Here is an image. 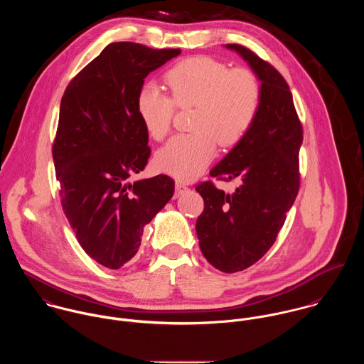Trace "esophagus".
Returning a JSON list of instances; mask_svg holds the SVG:
<instances>
[{
  "instance_id": "obj_1",
  "label": "esophagus",
  "mask_w": 364,
  "mask_h": 364,
  "mask_svg": "<svg viewBox=\"0 0 364 364\" xmlns=\"http://www.w3.org/2000/svg\"><path fill=\"white\" fill-rule=\"evenodd\" d=\"M188 191V186L186 183L181 182V181H176L175 183V198H179L182 193H185Z\"/></svg>"
}]
</instances>
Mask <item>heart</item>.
Instances as JSON below:
<instances>
[{
    "label": "heart",
    "instance_id": "obj_1",
    "mask_svg": "<svg viewBox=\"0 0 364 364\" xmlns=\"http://www.w3.org/2000/svg\"><path fill=\"white\" fill-rule=\"evenodd\" d=\"M171 95L144 85L136 100L147 133L162 140L172 127L176 107H193L189 134L171 139L156 154V166L178 179L198 176L220 147L238 144L254 126L262 102L258 77L248 68H230L208 55L186 58L165 75Z\"/></svg>",
    "mask_w": 364,
    "mask_h": 364
}]
</instances>
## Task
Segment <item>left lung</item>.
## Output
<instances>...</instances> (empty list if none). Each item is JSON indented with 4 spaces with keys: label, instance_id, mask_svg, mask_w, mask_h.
Returning <instances> with one entry per match:
<instances>
[{
    "label": "left lung",
    "instance_id": "left-lung-1",
    "mask_svg": "<svg viewBox=\"0 0 364 364\" xmlns=\"http://www.w3.org/2000/svg\"><path fill=\"white\" fill-rule=\"evenodd\" d=\"M227 48L240 53L257 73L262 102L248 134L210 171L213 178L238 179L241 185L232 193L217 189L211 181L196 186L205 200L196 234L208 263L234 273L270 250L297 198L303 124L283 75L242 45Z\"/></svg>",
    "mask_w": 364,
    "mask_h": 364
}]
</instances>
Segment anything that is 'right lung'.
<instances>
[{
    "label": "right lung",
    "instance_id": "right-lung-1",
    "mask_svg": "<svg viewBox=\"0 0 364 364\" xmlns=\"http://www.w3.org/2000/svg\"><path fill=\"white\" fill-rule=\"evenodd\" d=\"M179 53L110 43L61 98L52 147L61 206L82 250L107 269H119L137 254L144 225L175 191L168 175L127 179L146 168L151 154L137 95L144 78Z\"/></svg>",
    "mask_w": 364,
    "mask_h": 364
}]
</instances>
